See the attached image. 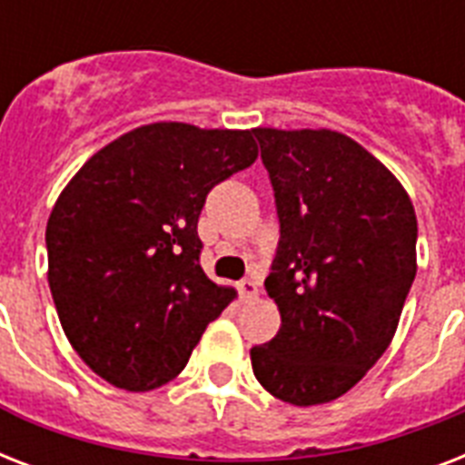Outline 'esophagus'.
Listing matches in <instances>:
<instances>
[{
    "mask_svg": "<svg viewBox=\"0 0 465 465\" xmlns=\"http://www.w3.org/2000/svg\"><path fill=\"white\" fill-rule=\"evenodd\" d=\"M239 294L243 302H253V299L258 297V282H255V280H241Z\"/></svg>",
    "mask_w": 465,
    "mask_h": 465,
    "instance_id": "obj_1",
    "label": "esophagus"
}]
</instances>
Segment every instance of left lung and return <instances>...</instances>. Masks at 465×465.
<instances>
[{
  "instance_id": "8db88e82",
  "label": "left lung",
  "mask_w": 465,
  "mask_h": 465,
  "mask_svg": "<svg viewBox=\"0 0 465 465\" xmlns=\"http://www.w3.org/2000/svg\"><path fill=\"white\" fill-rule=\"evenodd\" d=\"M275 190L280 243L265 280L282 325L251 350L284 403L352 389L396 335L418 272V217L396 175L335 130L255 127Z\"/></svg>"
}]
</instances>
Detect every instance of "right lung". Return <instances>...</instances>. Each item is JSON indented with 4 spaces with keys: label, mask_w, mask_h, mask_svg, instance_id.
Wrapping results in <instances>:
<instances>
[{
    "label": "right lung",
    "mask_w": 465,
    "mask_h": 465,
    "mask_svg": "<svg viewBox=\"0 0 465 465\" xmlns=\"http://www.w3.org/2000/svg\"><path fill=\"white\" fill-rule=\"evenodd\" d=\"M258 159L253 130L152 123L98 149L47 219V282L84 364L123 391L181 374L236 299L200 268L197 219L217 183Z\"/></svg>",
    "instance_id": "obj_1"
}]
</instances>
